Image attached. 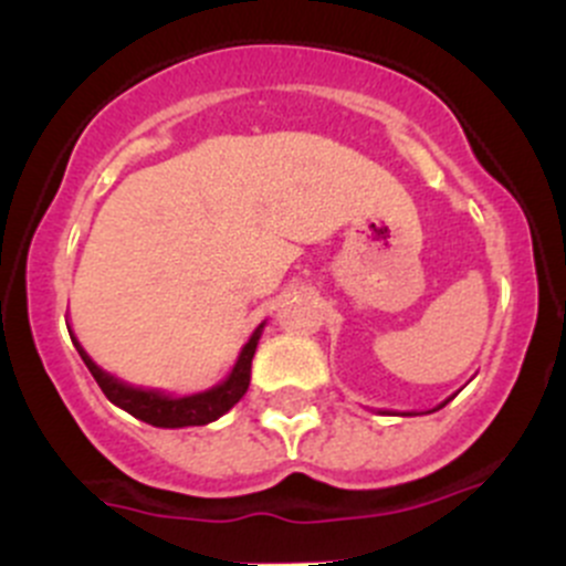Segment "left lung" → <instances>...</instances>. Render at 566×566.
<instances>
[{
    "label": "left lung",
    "instance_id": "1",
    "mask_svg": "<svg viewBox=\"0 0 566 566\" xmlns=\"http://www.w3.org/2000/svg\"><path fill=\"white\" fill-rule=\"evenodd\" d=\"M449 399H452V397H449ZM449 399H447V402H449ZM447 402H441V405H438V408H443V405H447ZM438 408H432V410H438ZM405 416H410V413H405Z\"/></svg>",
    "mask_w": 566,
    "mask_h": 566
}]
</instances>
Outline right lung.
Masks as SVG:
<instances>
[{
	"label": "right lung",
	"mask_w": 566,
	"mask_h": 566,
	"mask_svg": "<svg viewBox=\"0 0 566 566\" xmlns=\"http://www.w3.org/2000/svg\"><path fill=\"white\" fill-rule=\"evenodd\" d=\"M260 334H262V325H256V331L251 334L247 345H243L241 356H238L235 367H232V373L227 375V380H221L219 386H213V389L208 391L188 394V397H172V394L136 389V386L123 384V380H117L114 375L104 373V369L87 356V350L78 345L73 331H71V339H73V347L78 350V356H82V361L87 364V369L93 373L95 384H98L101 391L106 394L108 402L128 410L130 416H136L139 421H147V424L169 427V430H175V427L210 424V421H216L219 416H224L227 410H230L243 394H247L249 380H251V358H254Z\"/></svg>",
	"instance_id": "add662e5"
}]
</instances>
